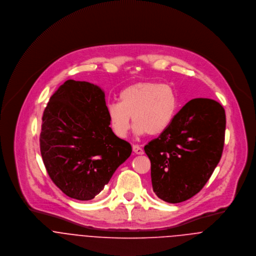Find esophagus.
I'll use <instances>...</instances> for the list:
<instances>
[{"label":"esophagus","mask_w":256,"mask_h":256,"mask_svg":"<svg viewBox=\"0 0 256 256\" xmlns=\"http://www.w3.org/2000/svg\"><path fill=\"white\" fill-rule=\"evenodd\" d=\"M133 152L136 154H144V150L141 146H137V145H133Z\"/></svg>","instance_id":"34e87169"}]
</instances>
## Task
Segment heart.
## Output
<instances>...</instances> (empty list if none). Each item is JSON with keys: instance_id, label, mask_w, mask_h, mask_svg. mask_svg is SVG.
<instances>
[{"instance_id": "obj_1", "label": "heart", "mask_w": 256, "mask_h": 256, "mask_svg": "<svg viewBox=\"0 0 256 256\" xmlns=\"http://www.w3.org/2000/svg\"><path fill=\"white\" fill-rule=\"evenodd\" d=\"M120 102H110L108 117L113 133L125 138L131 128V117L137 135L158 136L170 126L178 108L176 90L158 82L145 80L124 88Z\"/></svg>"}]
</instances>
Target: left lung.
<instances>
[{
  "mask_svg": "<svg viewBox=\"0 0 256 256\" xmlns=\"http://www.w3.org/2000/svg\"><path fill=\"white\" fill-rule=\"evenodd\" d=\"M224 130L226 114L219 102H188L168 130L144 148L156 195L174 204L197 194L219 164Z\"/></svg>",
  "mask_w": 256,
  "mask_h": 256,
  "instance_id": "left-lung-1",
  "label": "left lung"
}]
</instances>
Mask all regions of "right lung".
I'll return each instance as SVG.
<instances>
[{"mask_svg": "<svg viewBox=\"0 0 256 256\" xmlns=\"http://www.w3.org/2000/svg\"><path fill=\"white\" fill-rule=\"evenodd\" d=\"M102 88L68 80L43 112L44 166L52 182L74 199H94L132 152L131 145L110 128Z\"/></svg>", "mask_w": 256, "mask_h": 256, "instance_id": "1", "label": "right lung"}]
</instances>
